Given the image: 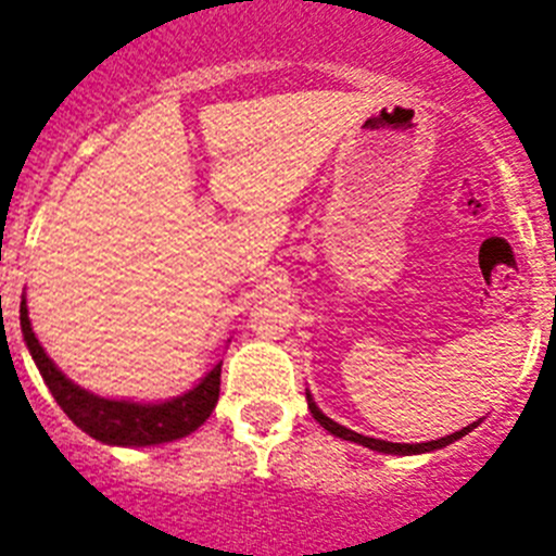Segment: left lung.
Returning a JSON list of instances; mask_svg holds the SVG:
<instances>
[{
  "label": "left lung",
  "instance_id": "left-lung-1",
  "mask_svg": "<svg viewBox=\"0 0 556 556\" xmlns=\"http://www.w3.org/2000/svg\"><path fill=\"white\" fill-rule=\"evenodd\" d=\"M307 406H309V414H313L315 419L320 422V428L329 430L331 435H337V439H342V442H354V444H362V447L372 450V453H383V455H422V453H433V450H442L447 447V444L458 442V439H464L466 433H471V430L480 425V419L471 425H466L464 430H455V433L444 435V439H435V442H422V444H397V442H383V439H372V435H362L356 433V430H349L345 425L334 422V419L326 417L324 412H320L318 406H315L313 395H309L307 389Z\"/></svg>",
  "mask_w": 556,
  "mask_h": 556
}]
</instances>
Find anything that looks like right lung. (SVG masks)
I'll list each match as a JSON object with an SVG mask.
<instances>
[{
	"instance_id": "right-lung-1",
	"label": "right lung",
	"mask_w": 556,
	"mask_h": 556,
	"mask_svg": "<svg viewBox=\"0 0 556 556\" xmlns=\"http://www.w3.org/2000/svg\"><path fill=\"white\" fill-rule=\"evenodd\" d=\"M21 334H24L29 354L62 412L74 419L76 428L109 447H153V444L184 439L211 417L216 401H219L222 362L214 365V370L205 372V378H200V383H194L189 392L169 397V401H114V397H101L90 389L79 387L49 359V354L38 342L24 295H21Z\"/></svg>"
}]
</instances>
